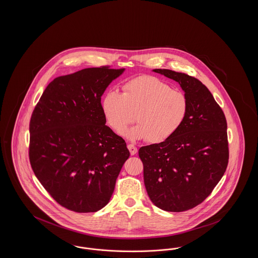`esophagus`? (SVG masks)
<instances>
[{"label":"esophagus","instance_id":"esophagus-1","mask_svg":"<svg viewBox=\"0 0 258 258\" xmlns=\"http://www.w3.org/2000/svg\"><path fill=\"white\" fill-rule=\"evenodd\" d=\"M127 149L130 150V153H131L132 156H134V155L137 153V148L135 147L134 144H128L127 145Z\"/></svg>","mask_w":258,"mask_h":258}]
</instances>
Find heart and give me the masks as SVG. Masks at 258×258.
<instances>
[{
  "mask_svg": "<svg viewBox=\"0 0 258 258\" xmlns=\"http://www.w3.org/2000/svg\"><path fill=\"white\" fill-rule=\"evenodd\" d=\"M123 93L109 90L101 98V111L111 128L122 133L135 121L137 124L125 133L134 139L161 143L175 135L188 113L184 93L173 90L166 82L152 75L127 80Z\"/></svg>",
  "mask_w": 258,
  "mask_h": 258,
  "instance_id": "1",
  "label": "heart"
}]
</instances>
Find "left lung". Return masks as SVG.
<instances>
[{"label": "left lung", "mask_w": 258, "mask_h": 258, "mask_svg": "<svg viewBox=\"0 0 258 258\" xmlns=\"http://www.w3.org/2000/svg\"><path fill=\"white\" fill-rule=\"evenodd\" d=\"M154 72L180 84L188 100V113L168 140L139 149L144 184L157 207L184 212L202 203L226 170L227 123L221 106L198 79L170 70Z\"/></svg>", "instance_id": "obj_1"}]
</instances>
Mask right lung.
Returning a JSON list of instances; mask_svg holds the SVG:
<instances>
[{
  "mask_svg": "<svg viewBox=\"0 0 258 258\" xmlns=\"http://www.w3.org/2000/svg\"><path fill=\"white\" fill-rule=\"evenodd\" d=\"M124 69H84L55 78L30 121L29 158L40 184L61 206L92 213L110 200L130 151L102 114L100 99Z\"/></svg>",
  "mask_w": 258,
  "mask_h": 258,
  "instance_id": "add662e5",
  "label": "right lung"
}]
</instances>
